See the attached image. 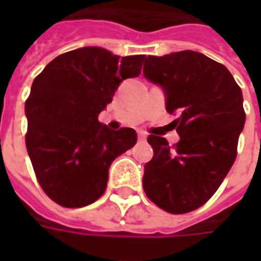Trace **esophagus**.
<instances>
[{
    "label": "esophagus",
    "instance_id": "esophagus-1",
    "mask_svg": "<svg viewBox=\"0 0 261 261\" xmlns=\"http://www.w3.org/2000/svg\"><path fill=\"white\" fill-rule=\"evenodd\" d=\"M138 138H140L141 141H145V140H147V134H145V133H142V131H140V133H138Z\"/></svg>",
    "mask_w": 261,
    "mask_h": 261
}]
</instances>
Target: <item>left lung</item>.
<instances>
[{
	"instance_id": "8db88e82",
	"label": "left lung",
	"mask_w": 261,
	"mask_h": 261,
	"mask_svg": "<svg viewBox=\"0 0 261 261\" xmlns=\"http://www.w3.org/2000/svg\"><path fill=\"white\" fill-rule=\"evenodd\" d=\"M144 76L164 88L180 141L148 137L153 158L145 165L147 197L170 214L204 205L232 168L246 114L239 85L225 65L192 50L148 56Z\"/></svg>"
}]
</instances>
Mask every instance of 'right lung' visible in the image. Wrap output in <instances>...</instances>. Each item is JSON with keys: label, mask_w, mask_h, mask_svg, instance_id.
Returning a JSON list of instances; mask_svg holds the SVG:
<instances>
[{"label": "right lung", "mask_w": 261, "mask_h": 261, "mask_svg": "<svg viewBox=\"0 0 261 261\" xmlns=\"http://www.w3.org/2000/svg\"><path fill=\"white\" fill-rule=\"evenodd\" d=\"M144 60L76 48L33 81L25 103L26 149L43 192L61 207H85L102 197L112 162L136 145L133 128L110 130L97 116L121 81L141 74Z\"/></svg>", "instance_id": "1"}]
</instances>
